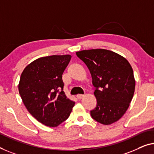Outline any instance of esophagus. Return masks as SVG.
I'll use <instances>...</instances> for the list:
<instances>
[{
	"mask_svg": "<svg viewBox=\"0 0 154 154\" xmlns=\"http://www.w3.org/2000/svg\"><path fill=\"white\" fill-rule=\"evenodd\" d=\"M84 96V95H82V94L77 95V99H79V100H81Z\"/></svg>",
	"mask_w": 154,
	"mask_h": 154,
	"instance_id": "34e87169",
	"label": "esophagus"
}]
</instances>
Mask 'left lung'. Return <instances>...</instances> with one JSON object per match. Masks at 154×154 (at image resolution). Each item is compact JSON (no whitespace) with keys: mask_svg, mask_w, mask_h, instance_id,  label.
<instances>
[{"mask_svg":"<svg viewBox=\"0 0 154 154\" xmlns=\"http://www.w3.org/2000/svg\"><path fill=\"white\" fill-rule=\"evenodd\" d=\"M88 67L96 90L97 105L91 116L97 122L112 124L122 117L133 99L135 87L133 68L124 57L103 49L76 52Z\"/></svg>","mask_w":154,"mask_h":154,"instance_id":"obj_1","label":"left lung"}]
</instances>
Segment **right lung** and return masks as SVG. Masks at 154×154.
Listing matches in <instances>:
<instances>
[{"label":"right lung","instance_id":"right-lung-1","mask_svg":"<svg viewBox=\"0 0 154 154\" xmlns=\"http://www.w3.org/2000/svg\"><path fill=\"white\" fill-rule=\"evenodd\" d=\"M70 55L39 58L21 73L19 92L29 113L39 122L56 127L69 117L75 102L63 91L62 75Z\"/></svg>","mask_w":154,"mask_h":154}]
</instances>
